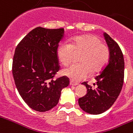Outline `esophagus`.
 I'll return each mask as SVG.
<instances>
[{
	"mask_svg": "<svg viewBox=\"0 0 133 133\" xmlns=\"http://www.w3.org/2000/svg\"><path fill=\"white\" fill-rule=\"evenodd\" d=\"M69 84H70L71 86H77V85L78 84V83H76V82H72V81H70V82H69Z\"/></svg>",
	"mask_w": 133,
	"mask_h": 133,
	"instance_id": "34e87169",
	"label": "esophagus"
}]
</instances>
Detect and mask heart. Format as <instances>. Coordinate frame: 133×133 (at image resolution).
<instances>
[{"mask_svg":"<svg viewBox=\"0 0 133 133\" xmlns=\"http://www.w3.org/2000/svg\"><path fill=\"white\" fill-rule=\"evenodd\" d=\"M69 43H60L56 49L58 59L65 66L72 62L74 52H82L78 61L63 70V74L77 82L88 77L91 73H97L109 61L110 51L108 46L94 35L76 36L68 41Z\"/></svg>","mask_w":133,"mask_h":133,"instance_id":"heart-1","label":"heart"}]
</instances>
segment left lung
<instances>
[{"mask_svg": "<svg viewBox=\"0 0 133 133\" xmlns=\"http://www.w3.org/2000/svg\"><path fill=\"white\" fill-rule=\"evenodd\" d=\"M104 37L109 47L110 56L108 64L100 74L95 77L94 86L83 84L87 88V94L78 99L80 107L86 112L99 114L110 109L122 90L124 80V58L118 43L106 32Z\"/></svg>", "mask_w": 133, "mask_h": 133, "instance_id": "left-lung-1", "label": "left lung"}]
</instances>
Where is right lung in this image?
<instances>
[{"label": "right lung", "mask_w": 133, "mask_h": 133, "mask_svg": "<svg viewBox=\"0 0 133 133\" xmlns=\"http://www.w3.org/2000/svg\"><path fill=\"white\" fill-rule=\"evenodd\" d=\"M64 35L62 28L36 27L15 48L12 63L15 86L24 102L36 111L55 107L62 90L69 84L65 76L54 79L60 68L56 49Z\"/></svg>", "instance_id": "1"}]
</instances>
